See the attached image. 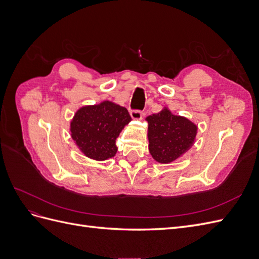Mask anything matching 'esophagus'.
<instances>
[{
    "label": "esophagus",
    "instance_id": "obj_1",
    "mask_svg": "<svg viewBox=\"0 0 259 259\" xmlns=\"http://www.w3.org/2000/svg\"><path fill=\"white\" fill-rule=\"evenodd\" d=\"M143 115H144L143 111H140V110H131V116L134 120H142L143 119Z\"/></svg>",
    "mask_w": 259,
    "mask_h": 259
}]
</instances>
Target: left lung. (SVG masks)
I'll return each mask as SVG.
<instances>
[{
    "instance_id": "1",
    "label": "left lung",
    "mask_w": 259,
    "mask_h": 259,
    "mask_svg": "<svg viewBox=\"0 0 259 259\" xmlns=\"http://www.w3.org/2000/svg\"><path fill=\"white\" fill-rule=\"evenodd\" d=\"M149 152L159 163H170L182 156L197 136V125L167 108L147 116Z\"/></svg>"
}]
</instances>
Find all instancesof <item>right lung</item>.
Returning a JSON list of instances; mask_svg holds the SVG:
<instances>
[{"mask_svg": "<svg viewBox=\"0 0 259 259\" xmlns=\"http://www.w3.org/2000/svg\"><path fill=\"white\" fill-rule=\"evenodd\" d=\"M131 120L126 108L111 101L85 106L75 112L70 124L71 137L88 158L105 161L115 155L116 138Z\"/></svg>", "mask_w": 259, "mask_h": 259, "instance_id": "right-lung-1", "label": "right lung"}]
</instances>
